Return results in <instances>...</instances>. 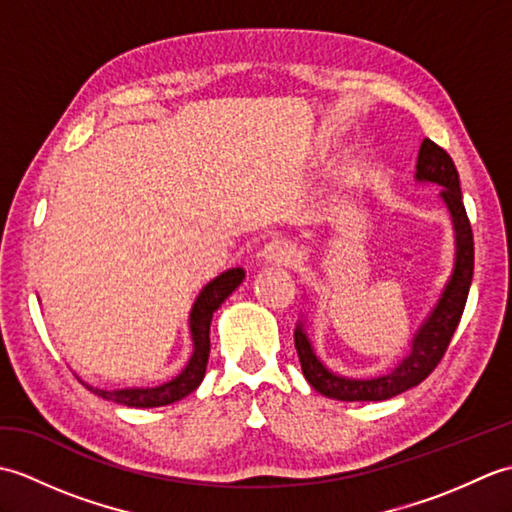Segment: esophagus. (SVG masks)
<instances>
[{
    "label": "esophagus",
    "mask_w": 512,
    "mask_h": 512,
    "mask_svg": "<svg viewBox=\"0 0 512 512\" xmlns=\"http://www.w3.org/2000/svg\"><path fill=\"white\" fill-rule=\"evenodd\" d=\"M264 257L273 264H292L297 259V246L286 237H275L273 242L266 244Z\"/></svg>",
    "instance_id": "esophagus-1"
}]
</instances>
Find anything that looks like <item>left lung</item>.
Returning <instances> with one entry per match:
<instances>
[{
  "label": "left lung",
  "instance_id": "obj_1",
  "mask_svg": "<svg viewBox=\"0 0 512 512\" xmlns=\"http://www.w3.org/2000/svg\"><path fill=\"white\" fill-rule=\"evenodd\" d=\"M416 178L424 182L440 184L442 200L451 211L453 226H455V242H458V259H455L453 277L449 281V286L444 288L442 299L438 301L436 310L431 312V317L424 321L420 332L416 334V339H413L411 354L387 376L354 380V378H343V376L332 374L330 369H325L319 358L314 356L306 332L297 328L295 347L301 361L303 376H306L308 383L323 396L334 398V400H345V402L394 398L402 394V391L420 385L422 380L440 365L444 354L449 350V343L462 319L466 297H469L471 281H473V266H475L473 228L462 202L458 169H455L447 151L429 138L422 140Z\"/></svg>",
  "mask_w": 512,
  "mask_h": 512
}]
</instances>
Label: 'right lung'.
<instances>
[{
    "label": "right lung",
    "instance_id": "obj_1",
    "mask_svg": "<svg viewBox=\"0 0 512 512\" xmlns=\"http://www.w3.org/2000/svg\"><path fill=\"white\" fill-rule=\"evenodd\" d=\"M242 279H244L242 268L226 270V273L215 277L211 284L200 292V297L191 310L193 356L189 365L182 369V374H178L165 385L149 387V389H116V391L94 389V387H88V389L105 400H114V402H121V405L138 407V409L165 407V405H171V402L182 400L184 396H189L191 391L198 389V385L202 383L206 363H209V352H211L209 330H211L213 312L222 306V303L228 299V295H231L239 284H242Z\"/></svg>",
    "mask_w": 512,
    "mask_h": 512
}]
</instances>
